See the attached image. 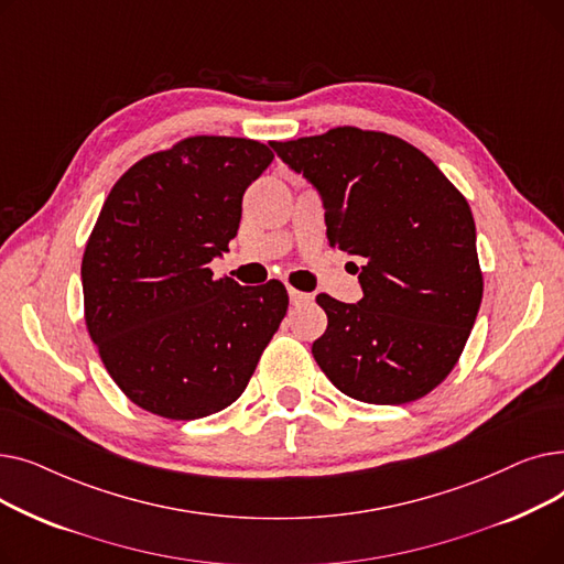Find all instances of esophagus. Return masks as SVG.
I'll return each mask as SVG.
<instances>
[{
    "label": "esophagus",
    "mask_w": 564,
    "mask_h": 564,
    "mask_svg": "<svg viewBox=\"0 0 564 564\" xmlns=\"http://www.w3.org/2000/svg\"><path fill=\"white\" fill-rule=\"evenodd\" d=\"M288 294H290V304H292V306H304V304H311V302H313V294L302 292V290L288 288Z\"/></svg>",
    "instance_id": "esophagus-1"
}]
</instances>
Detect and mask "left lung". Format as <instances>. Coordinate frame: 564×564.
Returning <instances> with one entry per match:
<instances>
[{
	"mask_svg": "<svg viewBox=\"0 0 564 564\" xmlns=\"http://www.w3.org/2000/svg\"><path fill=\"white\" fill-rule=\"evenodd\" d=\"M319 192L329 245L357 256L364 300L317 294L327 332L313 343L322 372L345 395L406 404L459 361L482 302L476 221L462 192L400 137L334 128L272 141Z\"/></svg>",
	"mask_w": 564,
	"mask_h": 564,
	"instance_id": "left-lung-1",
	"label": "left lung"
}]
</instances>
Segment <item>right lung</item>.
Instances as JSON below:
<instances>
[{
    "label": "right lung",
    "mask_w": 564,
    "mask_h": 564,
    "mask_svg": "<svg viewBox=\"0 0 564 564\" xmlns=\"http://www.w3.org/2000/svg\"><path fill=\"white\" fill-rule=\"evenodd\" d=\"M274 153L240 137H187L111 187L82 258L84 319L137 406L196 421L232 404L288 311L285 285L215 279L242 196Z\"/></svg>",
    "instance_id": "obj_1"
}]
</instances>
